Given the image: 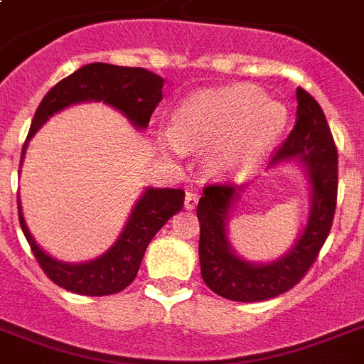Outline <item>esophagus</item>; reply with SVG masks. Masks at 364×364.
<instances>
[{
    "instance_id": "esophagus-1",
    "label": "esophagus",
    "mask_w": 364,
    "mask_h": 364,
    "mask_svg": "<svg viewBox=\"0 0 364 364\" xmlns=\"http://www.w3.org/2000/svg\"><path fill=\"white\" fill-rule=\"evenodd\" d=\"M196 204H198V194L193 193V191H188V193L185 194V208H187V210H194Z\"/></svg>"
}]
</instances>
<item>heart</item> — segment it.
Segmentation results:
<instances>
[{"label":"heart","mask_w":364,"mask_h":364,"mask_svg":"<svg viewBox=\"0 0 364 364\" xmlns=\"http://www.w3.org/2000/svg\"><path fill=\"white\" fill-rule=\"evenodd\" d=\"M285 126V111L247 85L204 90L177 107L171 134L160 143L170 151L204 153L205 170L232 176L251 170L268 153Z\"/></svg>","instance_id":"1"}]
</instances>
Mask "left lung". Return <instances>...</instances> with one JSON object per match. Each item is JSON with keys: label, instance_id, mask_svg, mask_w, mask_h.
<instances>
[{"label": "left lung", "instance_id": "8db88e82", "mask_svg": "<svg viewBox=\"0 0 364 364\" xmlns=\"http://www.w3.org/2000/svg\"><path fill=\"white\" fill-rule=\"evenodd\" d=\"M296 122L277 147L274 162L299 156L310 176L311 213L308 227L291 251L272 264H249L238 259L227 240V211L240 188L232 183L204 187L196 215L200 221V270L208 287L223 299L259 302L287 293L319 257L333 227L338 196V151L321 105L304 88H296Z\"/></svg>", "mask_w": 364, "mask_h": 364}]
</instances>
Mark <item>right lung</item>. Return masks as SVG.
I'll return each instance as SVG.
<instances>
[{
  "label": "right lung",
  "instance_id": "1",
  "mask_svg": "<svg viewBox=\"0 0 364 364\" xmlns=\"http://www.w3.org/2000/svg\"><path fill=\"white\" fill-rule=\"evenodd\" d=\"M162 77L143 68H122L102 62L82 65L81 70L54 85L43 98L31 121L30 132L22 147V156L28 141L41 128L43 122H47L48 117L77 102L104 100L105 104L122 111L137 128H145L154 107L162 100ZM183 200V188H147L134 208L130 221L115 245L107 253L85 264H64L50 259L31 238L20 208L18 221L33 251V257L48 279H53L56 285L71 293L105 296L121 293L122 289L136 279L149 242L171 215L181 210Z\"/></svg>",
  "mask_w": 364,
  "mask_h": 364
}]
</instances>
